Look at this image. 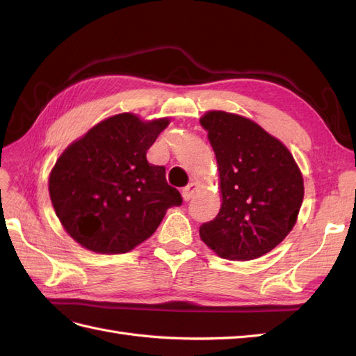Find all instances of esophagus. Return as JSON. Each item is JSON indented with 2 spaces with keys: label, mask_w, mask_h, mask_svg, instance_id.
Wrapping results in <instances>:
<instances>
[{
  "label": "esophagus",
  "mask_w": 356,
  "mask_h": 356,
  "mask_svg": "<svg viewBox=\"0 0 356 356\" xmlns=\"http://www.w3.org/2000/svg\"><path fill=\"white\" fill-rule=\"evenodd\" d=\"M197 190V184H195V182H190V184L182 190V197H184V200H190L193 196H195V193Z\"/></svg>",
  "instance_id": "1"
}]
</instances>
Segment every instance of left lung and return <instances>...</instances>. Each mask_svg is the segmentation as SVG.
Listing matches in <instances>:
<instances>
[{
	"label": "left lung",
	"instance_id": "obj_1",
	"mask_svg": "<svg viewBox=\"0 0 356 356\" xmlns=\"http://www.w3.org/2000/svg\"><path fill=\"white\" fill-rule=\"evenodd\" d=\"M217 157L222 204L199 229L227 260H254L293 230L303 202V177L286 147L245 117L209 111L200 118Z\"/></svg>",
	"mask_w": 356,
	"mask_h": 356
}]
</instances>
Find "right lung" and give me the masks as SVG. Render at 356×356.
I'll list each match as a JSON object with an SVG mask.
<instances>
[{"mask_svg": "<svg viewBox=\"0 0 356 356\" xmlns=\"http://www.w3.org/2000/svg\"><path fill=\"white\" fill-rule=\"evenodd\" d=\"M169 124L123 113L92 127L56 161L49 179L53 208L72 239L99 254H124L152 236L165 213L179 207L163 166L148 148Z\"/></svg>", "mask_w": 356, "mask_h": 356, "instance_id": "add662e5", "label": "right lung"}]
</instances>
